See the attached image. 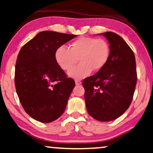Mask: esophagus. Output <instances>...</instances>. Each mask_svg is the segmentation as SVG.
Listing matches in <instances>:
<instances>
[{
	"label": "esophagus",
	"mask_w": 153,
	"mask_h": 153,
	"mask_svg": "<svg viewBox=\"0 0 153 153\" xmlns=\"http://www.w3.org/2000/svg\"><path fill=\"white\" fill-rule=\"evenodd\" d=\"M75 85H80L81 83H82V82H81V81L79 80H75Z\"/></svg>",
	"instance_id": "obj_1"
}]
</instances>
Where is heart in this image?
I'll return each instance as SVG.
<instances>
[{
  "mask_svg": "<svg viewBox=\"0 0 153 153\" xmlns=\"http://www.w3.org/2000/svg\"><path fill=\"white\" fill-rule=\"evenodd\" d=\"M110 56V46L106 40L91 37H80L71 42L69 48L64 45L56 49L54 57L62 70L71 68L78 57L80 64L68 71V75L74 79H82L92 70H100L106 64Z\"/></svg>",
  "mask_w": 153,
  "mask_h": 153,
  "instance_id": "heart-1",
  "label": "heart"
}]
</instances>
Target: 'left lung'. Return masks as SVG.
<instances>
[{"label": "left lung", "mask_w": 153, "mask_h": 153, "mask_svg": "<svg viewBox=\"0 0 153 153\" xmlns=\"http://www.w3.org/2000/svg\"><path fill=\"white\" fill-rule=\"evenodd\" d=\"M110 56L106 64L85 79V101L89 115L97 120L117 119L131 104L137 81L135 56L127 42L117 33L105 32Z\"/></svg>", "instance_id": "obj_1"}]
</instances>
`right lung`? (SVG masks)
I'll return each mask as SVG.
<instances>
[{
  "label": "right lung",
  "mask_w": 153,
  "mask_h": 153,
  "mask_svg": "<svg viewBox=\"0 0 153 153\" xmlns=\"http://www.w3.org/2000/svg\"><path fill=\"white\" fill-rule=\"evenodd\" d=\"M76 35L40 32L22 47L15 66V83L20 103L36 120L49 123L66 109L75 81L56 64V49Z\"/></svg>",
  "instance_id": "add662e5"
}]
</instances>
